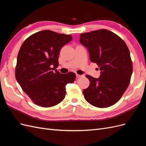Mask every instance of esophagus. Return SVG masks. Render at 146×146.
Returning a JSON list of instances; mask_svg holds the SVG:
<instances>
[{
    "instance_id": "obj_1",
    "label": "esophagus",
    "mask_w": 146,
    "mask_h": 146,
    "mask_svg": "<svg viewBox=\"0 0 146 146\" xmlns=\"http://www.w3.org/2000/svg\"><path fill=\"white\" fill-rule=\"evenodd\" d=\"M76 77H77V78H79V77H82V75H80V74H76Z\"/></svg>"
}]
</instances>
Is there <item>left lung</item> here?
<instances>
[{
	"label": "left lung",
	"mask_w": 146,
	"mask_h": 146,
	"mask_svg": "<svg viewBox=\"0 0 146 146\" xmlns=\"http://www.w3.org/2000/svg\"><path fill=\"white\" fill-rule=\"evenodd\" d=\"M80 41L90 52V60L101 70L99 78L89 75L90 85L83 91L85 100L98 108L117 103L129 86L133 72L130 51L118 35L107 29L80 34Z\"/></svg>",
	"instance_id": "left-lung-1"
}]
</instances>
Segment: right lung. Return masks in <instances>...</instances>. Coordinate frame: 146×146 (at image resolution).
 Listing matches in <instances>:
<instances>
[{
  "label": "right lung",
  "mask_w": 146,
  "mask_h": 146,
  "mask_svg": "<svg viewBox=\"0 0 146 146\" xmlns=\"http://www.w3.org/2000/svg\"><path fill=\"white\" fill-rule=\"evenodd\" d=\"M72 39L71 35L49 30L31 35L22 44L17 57L15 77L33 102L42 107L60 103L66 85L76 80V74H61L58 67L60 51Z\"/></svg>",
  "instance_id": "obj_1"
}]
</instances>
